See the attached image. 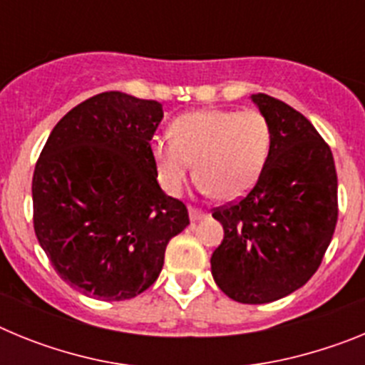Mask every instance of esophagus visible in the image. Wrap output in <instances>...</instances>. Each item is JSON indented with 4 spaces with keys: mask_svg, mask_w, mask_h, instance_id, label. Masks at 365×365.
Segmentation results:
<instances>
[{
    "mask_svg": "<svg viewBox=\"0 0 365 365\" xmlns=\"http://www.w3.org/2000/svg\"><path fill=\"white\" fill-rule=\"evenodd\" d=\"M188 214H190V221H192V222H197V221H201V219L206 217L205 212L197 210V208H190Z\"/></svg>",
    "mask_w": 365,
    "mask_h": 365,
    "instance_id": "1",
    "label": "esophagus"
}]
</instances>
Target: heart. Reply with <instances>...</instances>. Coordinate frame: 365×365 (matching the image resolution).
Instances as JSON below:
<instances>
[{
	"mask_svg": "<svg viewBox=\"0 0 365 365\" xmlns=\"http://www.w3.org/2000/svg\"><path fill=\"white\" fill-rule=\"evenodd\" d=\"M157 179L179 195L192 172L205 193L234 201L250 192L270 151V128L259 111L195 109L170 124V138L151 140Z\"/></svg>",
	"mask_w": 365,
	"mask_h": 365,
	"instance_id": "b5f03b06",
	"label": "heart"
}]
</instances>
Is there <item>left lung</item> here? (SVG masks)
<instances>
[{"label":"left lung","instance_id":"8db88e82","mask_svg":"<svg viewBox=\"0 0 365 365\" xmlns=\"http://www.w3.org/2000/svg\"><path fill=\"white\" fill-rule=\"evenodd\" d=\"M270 128V151L256 186L235 205L214 210L225 237L212 254V276L240 303L276 302L318 270L338 219L333 153L294 108L250 96Z\"/></svg>","mask_w":365,"mask_h":365}]
</instances>
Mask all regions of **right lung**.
I'll list each match as a JSON object with an SVG mask.
<instances>
[{"label": "right lung", "mask_w": 365, "mask_h": 365, "mask_svg": "<svg viewBox=\"0 0 365 365\" xmlns=\"http://www.w3.org/2000/svg\"><path fill=\"white\" fill-rule=\"evenodd\" d=\"M155 100L120 91L87 98L51 131L32 177L38 243L60 278L104 302L135 298L159 278L168 241L190 225L157 182Z\"/></svg>", "instance_id": "obj_1"}]
</instances>
